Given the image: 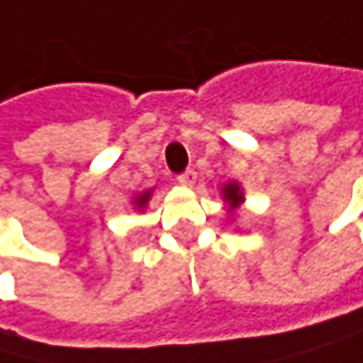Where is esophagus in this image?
<instances>
[{"label": "esophagus", "mask_w": 363, "mask_h": 363, "mask_svg": "<svg viewBox=\"0 0 363 363\" xmlns=\"http://www.w3.org/2000/svg\"><path fill=\"white\" fill-rule=\"evenodd\" d=\"M177 182L182 184V186H194V182H196V171H192V169H188V171H184L179 177H177Z\"/></svg>", "instance_id": "esophagus-1"}]
</instances>
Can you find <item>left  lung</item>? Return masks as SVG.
I'll list each match as a JSON object with an SVG mask.
<instances>
[{
	"instance_id": "1",
	"label": "left lung",
	"mask_w": 363,
	"mask_h": 363,
	"mask_svg": "<svg viewBox=\"0 0 363 363\" xmlns=\"http://www.w3.org/2000/svg\"><path fill=\"white\" fill-rule=\"evenodd\" d=\"M220 194H223V201L227 206V214L233 218L235 210H238L245 203V190H242V186L238 182H227L220 188Z\"/></svg>"
}]
</instances>
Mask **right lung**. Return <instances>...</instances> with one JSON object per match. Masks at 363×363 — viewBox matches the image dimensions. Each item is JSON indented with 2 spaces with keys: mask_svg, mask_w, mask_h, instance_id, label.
<instances>
[{
  "mask_svg": "<svg viewBox=\"0 0 363 363\" xmlns=\"http://www.w3.org/2000/svg\"><path fill=\"white\" fill-rule=\"evenodd\" d=\"M151 194H153V188H149V190H143V192H138L136 196H132V208H134V210H138V212L147 210V203H149Z\"/></svg>",
  "mask_w": 363,
  "mask_h": 363,
  "instance_id": "add662e5",
  "label": "right lung"
}]
</instances>
